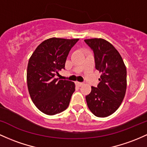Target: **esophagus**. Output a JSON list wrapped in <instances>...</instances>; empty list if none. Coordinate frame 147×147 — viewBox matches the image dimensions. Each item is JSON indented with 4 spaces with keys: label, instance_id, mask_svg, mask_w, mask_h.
<instances>
[{
    "label": "esophagus",
    "instance_id": "1",
    "mask_svg": "<svg viewBox=\"0 0 147 147\" xmlns=\"http://www.w3.org/2000/svg\"><path fill=\"white\" fill-rule=\"evenodd\" d=\"M76 84H77V86H82V85L84 84L82 83V82H76Z\"/></svg>",
    "mask_w": 147,
    "mask_h": 147
}]
</instances>
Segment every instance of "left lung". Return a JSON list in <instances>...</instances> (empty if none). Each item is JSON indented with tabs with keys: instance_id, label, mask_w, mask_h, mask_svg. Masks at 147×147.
Returning a JSON list of instances; mask_svg holds the SVG:
<instances>
[{
	"instance_id": "1",
	"label": "left lung",
	"mask_w": 147,
	"mask_h": 147,
	"mask_svg": "<svg viewBox=\"0 0 147 147\" xmlns=\"http://www.w3.org/2000/svg\"><path fill=\"white\" fill-rule=\"evenodd\" d=\"M93 50L96 68L101 72L97 87L91 86L86 96L87 105L98 117H107L115 112L123 101L127 86V71L119 51L101 38L84 40Z\"/></svg>"
}]
</instances>
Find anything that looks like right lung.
Listing matches in <instances>:
<instances>
[{
  "instance_id": "1",
  "label": "right lung",
  "mask_w": 147,
  "mask_h": 147,
  "mask_svg": "<svg viewBox=\"0 0 147 147\" xmlns=\"http://www.w3.org/2000/svg\"><path fill=\"white\" fill-rule=\"evenodd\" d=\"M79 39L52 38L38 45L29 59L27 84L35 105L47 115L63 112L75 91V83L56 79L59 71L65 69L70 49Z\"/></svg>"
}]
</instances>
